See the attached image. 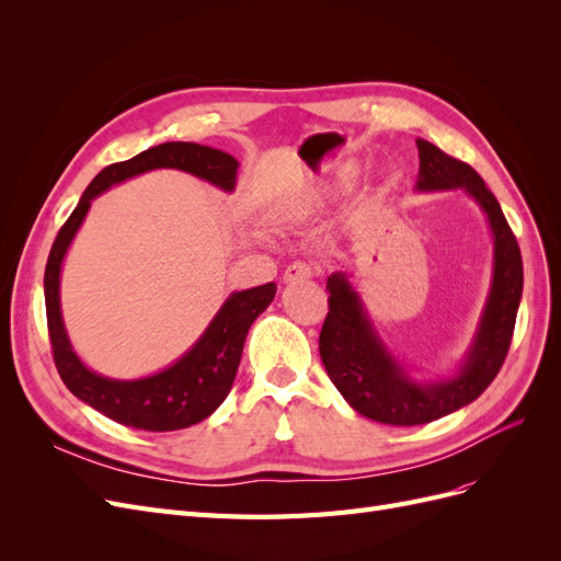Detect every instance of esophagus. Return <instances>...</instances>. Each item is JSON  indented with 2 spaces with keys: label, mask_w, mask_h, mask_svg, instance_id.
<instances>
[{
  "label": "esophagus",
  "mask_w": 561,
  "mask_h": 561,
  "mask_svg": "<svg viewBox=\"0 0 561 561\" xmlns=\"http://www.w3.org/2000/svg\"><path fill=\"white\" fill-rule=\"evenodd\" d=\"M313 278V266L307 262H295L285 268L283 280L285 283H299V280H309Z\"/></svg>",
  "instance_id": "34e87169"
}]
</instances>
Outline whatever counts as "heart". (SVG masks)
I'll return each mask as SVG.
<instances>
[{"label":"heart","instance_id":"b5f03b06","mask_svg":"<svg viewBox=\"0 0 561 561\" xmlns=\"http://www.w3.org/2000/svg\"><path fill=\"white\" fill-rule=\"evenodd\" d=\"M355 175H358V168H355L353 163H344V165L334 168L332 178L322 180L316 186V192L309 196V203H320V201H325L330 194H339V192L351 190L353 182H355Z\"/></svg>","mask_w":561,"mask_h":561}]
</instances>
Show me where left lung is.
I'll return each instance as SVG.
<instances>
[{
  "label": "left lung",
  "instance_id": "obj_1",
  "mask_svg": "<svg viewBox=\"0 0 561 561\" xmlns=\"http://www.w3.org/2000/svg\"><path fill=\"white\" fill-rule=\"evenodd\" d=\"M419 147V192L463 190L484 210L494 233V278L478 334L458 375L419 383L383 346L346 274L328 278V316L318 348L328 377L355 412L388 426H421L478 400L496 379L515 332L524 271L515 233L484 180L428 140Z\"/></svg>",
  "mask_w": 561,
  "mask_h": 561
}]
</instances>
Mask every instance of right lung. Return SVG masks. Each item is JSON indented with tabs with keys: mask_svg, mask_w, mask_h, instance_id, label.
Listing matches in <instances>:
<instances>
[{
	"mask_svg": "<svg viewBox=\"0 0 561 561\" xmlns=\"http://www.w3.org/2000/svg\"><path fill=\"white\" fill-rule=\"evenodd\" d=\"M154 168H178V171L208 180L219 190L233 192L239 161L227 151L196 142H163L140 151L138 157L128 161L103 168L56 236L46 262L44 297L50 348H54V360L65 386L79 400L116 423H124L128 428L168 433L194 426V423L208 419L225 402L236 371H239L248 330L254 318L274 301L276 285L266 283L243 293H233L198 342L159 375L118 381L95 375L83 365L72 351L70 339H67L60 313V266L65 252L98 194L107 192L112 184L154 171Z\"/></svg>",
	"mask_w": 561,
	"mask_h": 561,
	"instance_id": "1",
	"label": "right lung"
}]
</instances>
